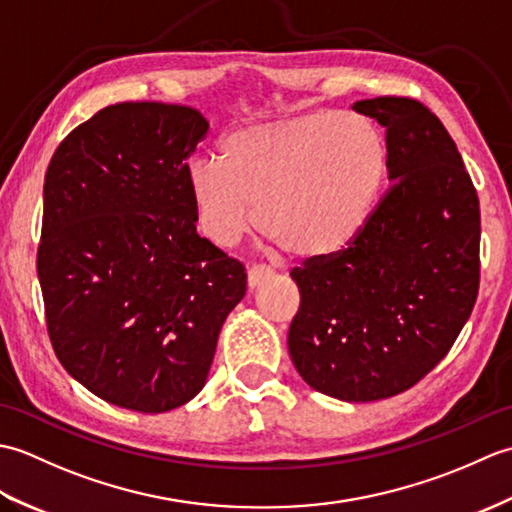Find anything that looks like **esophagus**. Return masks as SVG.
<instances>
[{
    "mask_svg": "<svg viewBox=\"0 0 512 512\" xmlns=\"http://www.w3.org/2000/svg\"><path fill=\"white\" fill-rule=\"evenodd\" d=\"M270 275H273V270L270 268H266V266H253L248 270V277H246V281H248V288L250 290H255L259 284H262V281H266Z\"/></svg>",
    "mask_w": 512,
    "mask_h": 512,
    "instance_id": "1",
    "label": "esophagus"
}]
</instances>
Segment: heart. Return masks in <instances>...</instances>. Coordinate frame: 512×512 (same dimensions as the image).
<instances>
[{"label": "heart", "instance_id": "1", "mask_svg": "<svg viewBox=\"0 0 512 512\" xmlns=\"http://www.w3.org/2000/svg\"><path fill=\"white\" fill-rule=\"evenodd\" d=\"M387 171L369 118L332 110L233 127L217 162L200 160L187 187L200 231L231 248L257 224L290 257L341 253L363 231Z\"/></svg>", "mask_w": 512, "mask_h": 512}]
</instances>
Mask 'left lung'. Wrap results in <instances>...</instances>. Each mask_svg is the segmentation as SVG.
<instances>
[{
    "label": "left lung",
    "mask_w": 512,
    "mask_h": 512,
    "mask_svg": "<svg viewBox=\"0 0 512 512\" xmlns=\"http://www.w3.org/2000/svg\"><path fill=\"white\" fill-rule=\"evenodd\" d=\"M352 110L385 127L391 187L350 246L290 273L301 306L288 350L312 389L372 402L427 376L469 321L480 288V200L427 105L378 96Z\"/></svg>",
    "instance_id": "left-lung-1"
}]
</instances>
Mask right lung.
I'll return each instance as SVG.
<instances>
[{"label":"right lung","instance_id":"obj_1","mask_svg":"<svg viewBox=\"0 0 512 512\" xmlns=\"http://www.w3.org/2000/svg\"><path fill=\"white\" fill-rule=\"evenodd\" d=\"M187 105L116 103L61 140L43 184L37 273L54 354L112 405L162 413L204 387L244 264L198 235Z\"/></svg>","mask_w":512,"mask_h":512}]
</instances>
